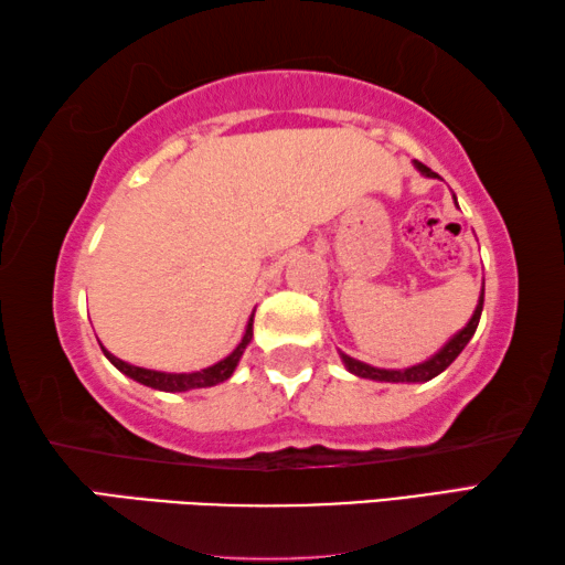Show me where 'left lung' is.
Wrapping results in <instances>:
<instances>
[{
    "label": "left lung",
    "mask_w": 565,
    "mask_h": 565,
    "mask_svg": "<svg viewBox=\"0 0 565 565\" xmlns=\"http://www.w3.org/2000/svg\"><path fill=\"white\" fill-rule=\"evenodd\" d=\"M414 167L424 177H431V179L438 177L436 171H431L426 164H420V161H414ZM481 311H483V289H481V296H478V303H476V311H473L471 321H468L466 327L458 331L456 337L448 341L441 351L434 353V356L426 359L424 363H416V366L398 369V371L396 369H376V366H369V363L347 356V353H341V361H343V366H347L353 376H361V379L388 381V384H420V381H431L434 376H438V374H441V371H446L448 366H451L458 353L466 349V343L471 341V337L476 333V327H478V319H481Z\"/></svg>",
    "instance_id": "8db88e82"
}]
</instances>
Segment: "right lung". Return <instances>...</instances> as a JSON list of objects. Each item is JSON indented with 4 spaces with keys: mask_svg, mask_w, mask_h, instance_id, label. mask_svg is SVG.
<instances>
[{
    "mask_svg": "<svg viewBox=\"0 0 565 565\" xmlns=\"http://www.w3.org/2000/svg\"><path fill=\"white\" fill-rule=\"evenodd\" d=\"M254 337V317L248 319L246 323V331H244V339L238 341V347L228 353L226 359H222L214 366H206L202 371H191V374H167V371H151V369H141V366H131V363L121 361L109 353L107 349L102 347L104 356H107L114 366H117L124 376H129L134 381H139V384H145L149 388H157V391H169V394H177V391H191V388H206V386H216L226 381L228 376L234 374L238 359H242V353L246 351L248 341Z\"/></svg>",
    "mask_w": 565,
    "mask_h": 565,
    "instance_id": "add662e5",
    "label": "right lung"
}]
</instances>
